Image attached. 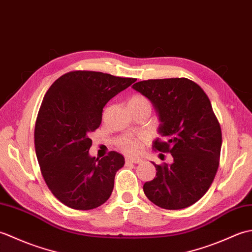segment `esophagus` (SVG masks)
Segmentation results:
<instances>
[{"instance_id": "1", "label": "esophagus", "mask_w": 252, "mask_h": 252, "mask_svg": "<svg viewBox=\"0 0 252 252\" xmlns=\"http://www.w3.org/2000/svg\"><path fill=\"white\" fill-rule=\"evenodd\" d=\"M141 160L136 159V158H126V163L130 164V163H140Z\"/></svg>"}]
</instances>
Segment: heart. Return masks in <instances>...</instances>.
<instances>
[{"instance_id":"1","label":"heart","mask_w":252,"mask_h":252,"mask_svg":"<svg viewBox=\"0 0 252 252\" xmlns=\"http://www.w3.org/2000/svg\"><path fill=\"white\" fill-rule=\"evenodd\" d=\"M127 106L129 107H146L148 109H152V104L147 97L143 95H134L127 101ZM118 145L129 154H135L141 149L142 146V138L132 137V136H125L119 141Z\"/></svg>"}]
</instances>
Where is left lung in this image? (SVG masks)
I'll list each match as a JSON object with an SVG mask.
<instances>
[{
    "label": "left lung",
    "mask_w": 252,
    "mask_h": 252,
    "mask_svg": "<svg viewBox=\"0 0 252 252\" xmlns=\"http://www.w3.org/2000/svg\"><path fill=\"white\" fill-rule=\"evenodd\" d=\"M152 101L159 117L153 147L170 153L171 164H155L156 178L143 186L155 205L178 210L194 205L212 184L222 146L221 126L207 94L186 78L146 80L132 87Z\"/></svg>",
    "instance_id": "8db88e82"
}]
</instances>
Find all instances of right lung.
I'll return each instance as SVG.
<instances>
[{
	"label": "right lung",
	"mask_w": 252,
	"mask_h": 252,
	"mask_svg": "<svg viewBox=\"0 0 252 252\" xmlns=\"http://www.w3.org/2000/svg\"><path fill=\"white\" fill-rule=\"evenodd\" d=\"M136 81L96 71H71L47 91L34 129L36 158L46 185L58 200L77 210L97 208L114 189L125 164L117 152L90 156V133L101 123L103 108Z\"/></svg>",
	"instance_id": "right-lung-1"
}]
</instances>
